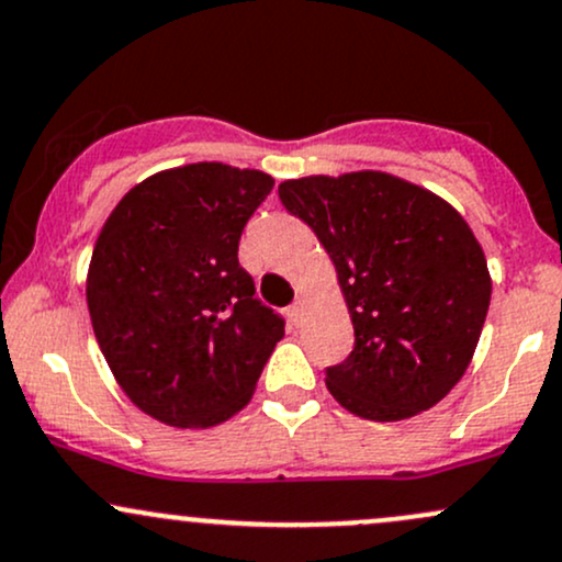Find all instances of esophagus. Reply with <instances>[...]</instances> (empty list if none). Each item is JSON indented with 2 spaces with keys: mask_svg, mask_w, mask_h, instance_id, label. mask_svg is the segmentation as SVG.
<instances>
[{
  "mask_svg": "<svg viewBox=\"0 0 562 562\" xmlns=\"http://www.w3.org/2000/svg\"><path fill=\"white\" fill-rule=\"evenodd\" d=\"M303 312H306V301H303V295H299V299L290 303L288 317L293 319V322H301V319H303Z\"/></svg>",
  "mask_w": 562,
  "mask_h": 562,
  "instance_id": "obj_1",
  "label": "esophagus"
}]
</instances>
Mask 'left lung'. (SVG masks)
Instances as JSON below:
<instances>
[{
  "mask_svg": "<svg viewBox=\"0 0 562 562\" xmlns=\"http://www.w3.org/2000/svg\"><path fill=\"white\" fill-rule=\"evenodd\" d=\"M277 192L330 256L353 325V351L325 378L335 402L375 423L436 406L465 375L492 301L460 211L370 169L288 179Z\"/></svg>",
  "mask_w": 562,
  "mask_h": 562,
  "instance_id": "8db88e82",
  "label": "left lung"
}]
</instances>
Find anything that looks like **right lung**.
Returning <instances> with one entry per match:
<instances>
[{
  "instance_id": "obj_1",
  "label": "right lung",
  "mask_w": 562,
  "mask_h": 562,
  "mask_svg": "<svg viewBox=\"0 0 562 562\" xmlns=\"http://www.w3.org/2000/svg\"><path fill=\"white\" fill-rule=\"evenodd\" d=\"M272 187L259 169L187 164L142 179L102 224L87 272L92 330L153 420L214 428L254 398L285 322L254 299L237 245Z\"/></svg>"
}]
</instances>
